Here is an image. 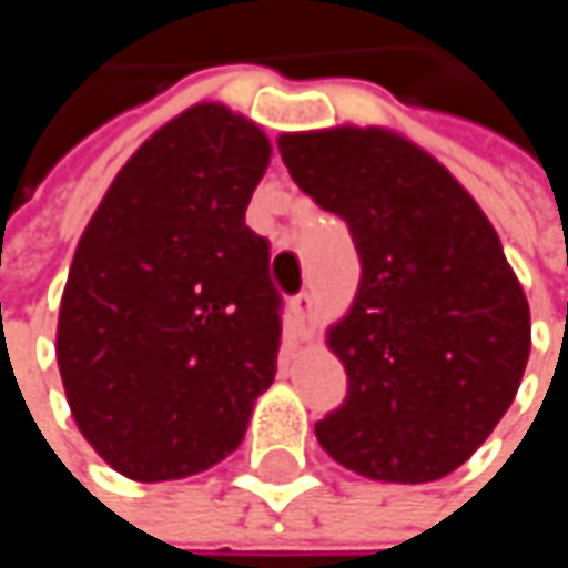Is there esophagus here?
<instances>
[{
	"label": "esophagus",
	"instance_id": "34e87169",
	"mask_svg": "<svg viewBox=\"0 0 568 568\" xmlns=\"http://www.w3.org/2000/svg\"><path fill=\"white\" fill-rule=\"evenodd\" d=\"M292 315H295L298 328L305 332V325H308V318H312V295H308V292H298V295L292 298Z\"/></svg>",
	"mask_w": 568,
	"mask_h": 568
}]
</instances>
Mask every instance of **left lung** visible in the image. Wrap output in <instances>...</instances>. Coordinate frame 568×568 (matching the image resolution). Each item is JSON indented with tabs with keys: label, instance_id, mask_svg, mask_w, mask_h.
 I'll return each instance as SVG.
<instances>
[{
	"label": "left lung",
	"instance_id": "8db88e82",
	"mask_svg": "<svg viewBox=\"0 0 568 568\" xmlns=\"http://www.w3.org/2000/svg\"><path fill=\"white\" fill-rule=\"evenodd\" d=\"M280 154L362 260L352 312L328 328L348 395L315 424L318 444L368 480L447 477L500 424L529 358V305L497 230L392 131L283 134Z\"/></svg>",
	"mask_w": 568,
	"mask_h": 568
}]
</instances>
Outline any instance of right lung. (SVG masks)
I'll return each instance as SVG.
<instances>
[{
  "instance_id": "right-lung-1",
  "label": "right lung",
  "mask_w": 568,
  "mask_h": 568,
  "mask_svg": "<svg viewBox=\"0 0 568 568\" xmlns=\"http://www.w3.org/2000/svg\"><path fill=\"white\" fill-rule=\"evenodd\" d=\"M270 138L223 104L151 134L84 226L58 312V372L84 440L124 477L230 457L276 378L283 298L246 206Z\"/></svg>"
}]
</instances>
